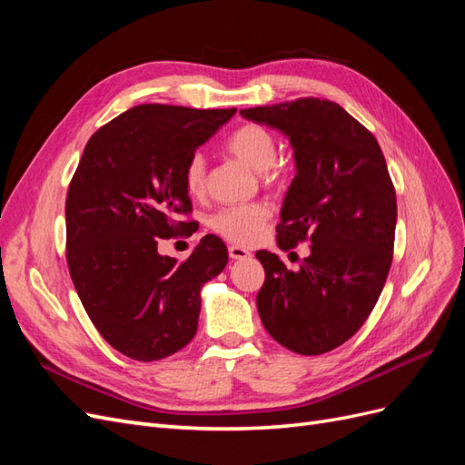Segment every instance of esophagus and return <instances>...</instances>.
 Instances as JSON below:
<instances>
[{"label":"esophagus","mask_w":465,"mask_h":465,"mask_svg":"<svg viewBox=\"0 0 465 465\" xmlns=\"http://www.w3.org/2000/svg\"><path fill=\"white\" fill-rule=\"evenodd\" d=\"M229 256L232 258V260H246V258H250L252 254L250 252L246 250V248H242V246H229Z\"/></svg>","instance_id":"1"}]
</instances>
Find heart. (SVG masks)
<instances>
[{
  "label": "heart",
  "instance_id": "b5f03b06",
  "mask_svg": "<svg viewBox=\"0 0 465 465\" xmlns=\"http://www.w3.org/2000/svg\"><path fill=\"white\" fill-rule=\"evenodd\" d=\"M224 149L232 157L242 161L254 171H262L265 184H279L287 176V164L277 157L275 134L256 122L241 124L224 139ZM207 166L202 153H193L184 166V188L190 195H202L205 190ZM272 217V209L265 203H242L221 207L209 219V227L227 241L236 244H250L262 234L263 224Z\"/></svg>",
  "mask_w": 465,
  "mask_h": 465
}]
</instances>
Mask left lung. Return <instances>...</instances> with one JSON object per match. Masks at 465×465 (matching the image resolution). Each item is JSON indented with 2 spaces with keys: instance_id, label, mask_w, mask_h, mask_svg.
Instances as JSON below:
<instances>
[{
  "instance_id": "obj_1",
  "label": "left lung",
  "mask_w": 465,
  "mask_h": 465,
  "mask_svg": "<svg viewBox=\"0 0 465 465\" xmlns=\"http://www.w3.org/2000/svg\"><path fill=\"white\" fill-rule=\"evenodd\" d=\"M241 114L289 137L297 176L281 209L277 244L287 252L311 242L297 272L272 252H256L265 270L256 297L263 328L292 353H328L367 322L390 273L398 205L382 149L326 98Z\"/></svg>"
}]
</instances>
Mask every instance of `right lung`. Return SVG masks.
<instances>
[{"mask_svg": "<svg viewBox=\"0 0 465 465\" xmlns=\"http://www.w3.org/2000/svg\"><path fill=\"white\" fill-rule=\"evenodd\" d=\"M234 112L139 104L83 151L65 198V260L94 328L125 357L164 359L198 331L200 291L224 270L227 246L207 234L184 262L157 246L190 234L186 161Z\"/></svg>", "mask_w": 465, "mask_h": 465, "instance_id": "1", "label": "right lung"}]
</instances>
